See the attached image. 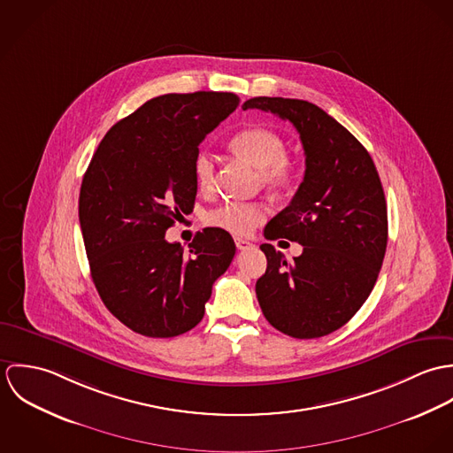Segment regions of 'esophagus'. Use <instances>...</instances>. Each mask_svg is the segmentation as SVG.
<instances>
[{
    "label": "esophagus",
    "mask_w": 453,
    "mask_h": 453,
    "mask_svg": "<svg viewBox=\"0 0 453 453\" xmlns=\"http://www.w3.org/2000/svg\"><path fill=\"white\" fill-rule=\"evenodd\" d=\"M235 246H237V250L244 251V250H251V248H253V242H250V241H246V239L237 237V239H235Z\"/></svg>",
    "instance_id": "esophagus-1"
}]
</instances>
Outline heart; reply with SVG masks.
I'll return each mask as SVG.
<instances>
[{
  "mask_svg": "<svg viewBox=\"0 0 453 453\" xmlns=\"http://www.w3.org/2000/svg\"><path fill=\"white\" fill-rule=\"evenodd\" d=\"M230 148L259 169V180L273 190L289 188L296 180V165L286 155L284 139L265 127H250L237 132L230 139ZM195 181L202 192L212 188L214 160L209 153H198L194 162ZM266 209L258 202L223 203L207 212L205 221L211 226L232 235H250L265 219Z\"/></svg>",
  "mask_w": 453,
  "mask_h": 453,
  "instance_id": "b5f03b06",
  "label": "heart"
}]
</instances>
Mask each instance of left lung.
Segmentation results:
<instances>
[{
	"mask_svg": "<svg viewBox=\"0 0 453 453\" xmlns=\"http://www.w3.org/2000/svg\"><path fill=\"white\" fill-rule=\"evenodd\" d=\"M289 120L305 151V176L265 239H289L303 253L288 261L261 244L266 272L257 280L265 319L293 338H319L349 323L370 296L388 248V205L366 148L319 106L302 99L253 97Z\"/></svg>",
	"mask_w": 453,
	"mask_h": 453,
	"instance_id": "left-lung-1",
	"label": "left lung"
}]
</instances>
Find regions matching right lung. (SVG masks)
I'll use <instances>...</instances> for the list:
<instances>
[{"mask_svg":"<svg viewBox=\"0 0 453 453\" xmlns=\"http://www.w3.org/2000/svg\"><path fill=\"white\" fill-rule=\"evenodd\" d=\"M237 106L230 92L155 97L108 130L88 164L78 218L90 275L106 309L139 334L195 327L235 257L225 230L203 228L188 251L165 232L194 211L198 144Z\"/></svg>","mask_w":453,"mask_h":453,"instance_id":"add662e5","label":"right lung"}]
</instances>
